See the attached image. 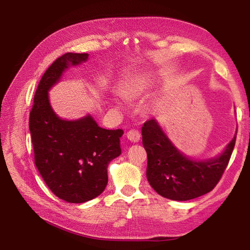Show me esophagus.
<instances>
[{
    "label": "esophagus",
    "instance_id": "1",
    "mask_svg": "<svg viewBox=\"0 0 250 250\" xmlns=\"http://www.w3.org/2000/svg\"><path fill=\"white\" fill-rule=\"evenodd\" d=\"M126 135H127V139L129 140L130 142H132V143H137V142H139L140 139H141L140 132H139L138 130H135V129L129 130V131L127 132Z\"/></svg>",
    "mask_w": 250,
    "mask_h": 250
}]
</instances>
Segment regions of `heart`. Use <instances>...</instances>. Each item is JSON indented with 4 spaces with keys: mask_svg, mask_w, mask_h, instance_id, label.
Masks as SVG:
<instances>
[{
    "mask_svg": "<svg viewBox=\"0 0 250 250\" xmlns=\"http://www.w3.org/2000/svg\"><path fill=\"white\" fill-rule=\"evenodd\" d=\"M156 82V76L153 73H146L143 76L135 78L131 82H128L127 84L122 86V95L126 97L127 99H135V98L141 97L144 93L152 86ZM117 107H122V102L119 99L115 100Z\"/></svg>",
    "mask_w": 250,
    "mask_h": 250,
    "instance_id": "heart-1",
    "label": "heart"
}]
</instances>
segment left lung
Segmentation results:
<instances>
[{
  "label": "left lung",
  "instance_id": "left-lung-1",
  "mask_svg": "<svg viewBox=\"0 0 250 250\" xmlns=\"http://www.w3.org/2000/svg\"><path fill=\"white\" fill-rule=\"evenodd\" d=\"M147 152L146 175L150 186L165 198L186 201L210 192L228 167L237 131L222 152L208 160H194L179 151L155 119L142 127Z\"/></svg>",
  "mask_w": 250,
  "mask_h": 250
}]
</instances>
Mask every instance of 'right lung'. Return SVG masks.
<instances>
[{
  "label": "right lung",
  "mask_w": 250,
  "mask_h": 250,
  "mask_svg": "<svg viewBox=\"0 0 250 250\" xmlns=\"http://www.w3.org/2000/svg\"><path fill=\"white\" fill-rule=\"evenodd\" d=\"M87 58V53H65L48 67L29 118L36 168L50 190L70 203L92 200L105 190L108 164L121 154L124 133L101 128L89 113L77 120L62 119L51 106L49 90L69 67Z\"/></svg>",
  "instance_id": "1"
}]
</instances>
